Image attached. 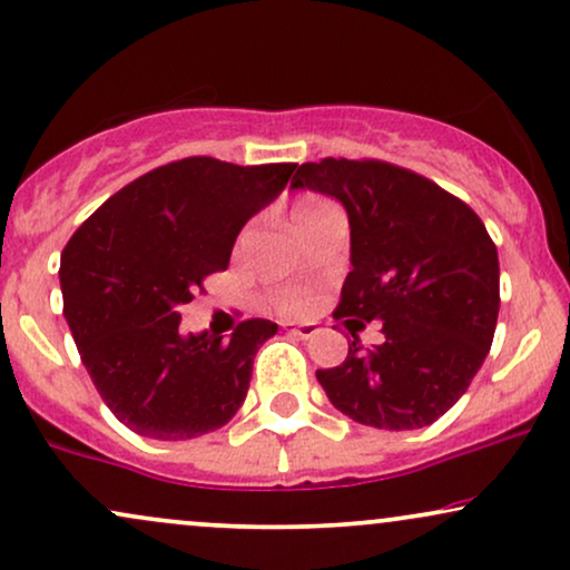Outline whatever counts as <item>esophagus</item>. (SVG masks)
<instances>
[{
    "instance_id": "esophagus-1",
    "label": "esophagus",
    "mask_w": 570,
    "mask_h": 570,
    "mask_svg": "<svg viewBox=\"0 0 570 570\" xmlns=\"http://www.w3.org/2000/svg\"><path fill=\"white\" fill-rule=\"evenodd\" d=\"M315 332H318V328L311 324H303V326L289 324V328H286V334H292V337H299V340H311V337H315Z\"/></svg>"
}]
</instances>
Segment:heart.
Returning <instances> with one entry per match:
<instances>
[{"label": "heart", "mask_w": 570, "mask_h": 570, "mask_svg": "<svg viewBox=\"0 0 570 570\" xmlns=\"http://www.w3.org/2000/svg\"><path fill=\"white\" fill-rule=\"evenodd\" d=\"M318 204H324V202H318V198H303V202H299L297 207H294V215H299V212H307V209L318 207ZM289 307H297V303H289Z\"/></svg>", "instance_id": "b5f03b06"}]
</instances>
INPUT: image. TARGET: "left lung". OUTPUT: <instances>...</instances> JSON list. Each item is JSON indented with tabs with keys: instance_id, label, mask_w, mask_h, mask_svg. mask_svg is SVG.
Segmentation results:
<instances>
[{
	"instance_id": "obj_1",
	"label": "left lung",
	"mask_w": 570,
	"mask_h": 570,
	"mask_svg": "<svg viewBox=\"0 0 570 570\" xmlns=\"http://www.w3.org/2000/svg\"><path fill=\"white\" fill-rule=\"evenodd\" d=\"M292 188L345 207L353 271L337 318L382 321L385 334L368 353L353 334L345 363L315 372L326 397L368 428H428L464 395L491 351L499 255L489 230L441 185L385 161H307Z\"/></svg>"
}]
</instances>
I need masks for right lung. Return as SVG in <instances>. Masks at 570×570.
I'll return each mask as SVG.
<instances>
[{
    "label": "right lung",
    "mask_w": 570,
    "mask_h": 570,
    "mask_svg": "<svg viewBox=\"0 0 570 570\" xmlns=\"http://www.w3.org/2000/svg\"><path fill=\"white\" fill-rule=\"evenodd\" d=\"M297 164L194 156L137 177L60 255L63 315L81 363L121 424L154 441L207 435L242 409L257 347L278 324L252 318L228 340L183 334L177 307L228 267L238 233L276 202Z\"/></svg>",
    "instance_id": "add662e5"
}]
</instances>
